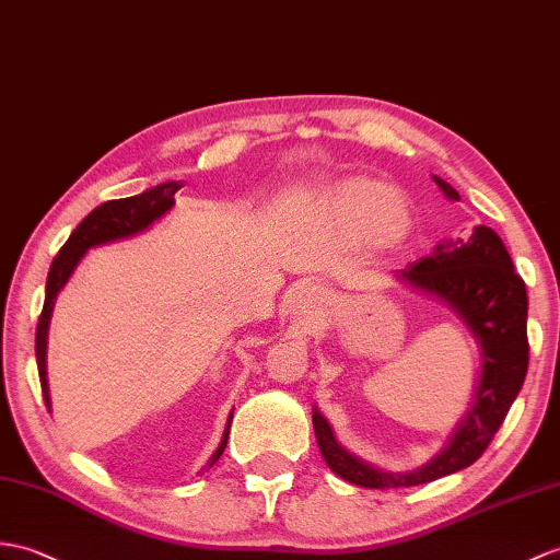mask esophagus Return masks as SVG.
Segmentation results:
<instances>
[{
  "mask_svg": "<svg viewBox=\"0 0 560 560\" xmlns=\"http://www.w3.org/2000/svg\"><path fill=\"white\" fill-rule=\"evenodd\" d=\"M312 295H315V293H312V289H301L295 293V303L305 307L307 303H312Z\"/></svg>",
  "mask_w": 560,
  "mask_h": 560,
  "instance_id": "obj_1",
  "label": "esophagus"
}]
</instances>
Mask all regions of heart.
Instances as JSON below:
<instances>
[{
    "mask_svg": "<svg viewBox=\"0 0 560 560\" xmlns=\"http://www.w3.org/2000/svg\"><path fill=\"white\" fill-rule=\"evenodd\" d=\"M324 210L341 229L362 238L394 236L402 221L396 192L368 178H353L331 188L324 198Z\"/></svg>",
    "mask_w": 560,
    "mask_h": 560,
    "instance_id": "1",
    "label": "heart"
}]
</instances>
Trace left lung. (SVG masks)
<instances>
[{"mask_svg": "<svg viewBox=\"0 0 560 560\" xmlns=\"http://www.w3.org/2000/svg\"><path fill=\"white\" fill-rule=\"evenodd\" d=\"M434 184L448 202L460 200L458 190L444 178L434 176ZM398 279L441 298L458 312L482 346V374L472 408L453 432L448 446L415 472L376 470L350 456L336 444L327 420L317 410L312 412L317 446L331 472L368 489L427 485L472 465L509 415L529 362L525 281L513 269V259L493 229L477 226L467 241L436 245L432 257L400 269Z\"/></svg>", "mask_w": 560, "mask_h": 560, "instance_id": "obj_1", "label": "left lung"}]
</instances>
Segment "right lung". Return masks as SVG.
I'll return each instance as SVG.
<instances>
[{"mask_svg": "<svg viewBox=\"0 0 560 560\" xmlns=\"http://www.w3.org/2000/svg\"><path fill=\"white\" fill-rule=\"evenodd\" d=\"M180 188H184L180 180H168V184H160V186H154L145 192L133 195V198L109 200V202L95 207V210L90 212L81 221V224L75 226V231L71 233L69 241L63 243V248L59 250V255L51 259V267H49V275H47L45 305H43L40 319H37V329H35V358H37V372H40V386H43L47 410H49L47 370H45L47 329H49V317H51V307H55V301H57V293L63 289V283L69 281V277L73 275L75 265L81 262V257L85 255V250L95 248V245H102V243L128 238V236H133V233L145 231L154 219H160L164 212L172 210L174 195ZM231 418H233V412L229 415L224 439H221V444L214 451V456L210 458V463H207V467H212L226 448Z\"/></svg>", "mask_w": 560, "mask_h": 560, "instance_id": "1", "label": "right lung"}]
</instances>
